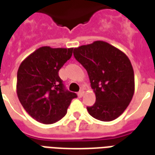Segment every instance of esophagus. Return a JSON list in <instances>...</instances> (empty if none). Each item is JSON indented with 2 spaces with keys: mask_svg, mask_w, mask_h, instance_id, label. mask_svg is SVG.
I'll use <instances>...</instances> for the list:
<instances>
[{
  "mask_svg": "<svg viewBox=\"0 0 155 155\" xmlns=\"http://www.w3.org/2000/svg\"><path fill=\"white\" fill-rule=\"evenodd\" d=\"M84 91H83V90H82V91H79V92H78V97L79 98H81L82 97V96H83V95H84Z\"/></svg>",
  "mask_w": 155,
  "mask_h": 155,
  "instance_id": "34e87169",
  "label": "esophagus"
}]
</instances>
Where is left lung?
Wrapping results in <instances>:
<instances>
[{"label": "left lung", "mask_w": 155, "mask_h": 155, "mask_svg": "<svg viewBox=\"0 0 155 155\" xmlns=\"http://www.w3.org/2000/svg\"><path fill=\"white\" fill-rule=\"evenodd\" d=\"M74 56L86 70L95 103L87 107L91 116L112 121L123 114L134 93V74L130 59L107 42L96 41L74 49Z\"/></svg>", "instance_id": "8db88e82"}]
</instances>
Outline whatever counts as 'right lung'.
Here are the masks:
<instances>
[{
  "label": "right lung",
  "mask_w": 155,
  "mask_h": 155,
  "mask_svg": "<svg viewBox=\"0 0 155 155\" xmlns=\"http://www.w3.org/2000/svg\"><path fill=\"white\" fill-rule=\"evenodd\" d=\"M73 48L42 46L22 61L17 71L16 93L21 104L40 123L53 124L67 113L75 93L64 89L59 71Z\"/></svg>",
  "instance_id": "obj_1"
}]
</instances>
